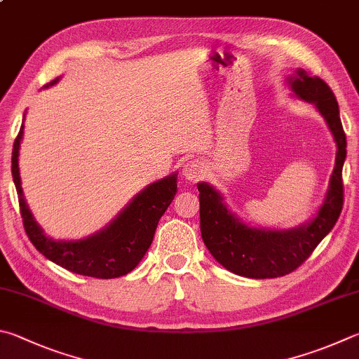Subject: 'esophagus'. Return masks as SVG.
Segmentation results:
<instances>
[{
	"instance_id": "1",
	"label": "esophagus",
	"mask_w": 359,
	"mask_h": 359,
	"mask_svg": "<svg viewBox=\"0 0 359 359\" xmlns=\"http://www.w3.org/2000/svg\"><path fill=\"white\" fill-rule=\"evenodd\" d=\"M202 172H204V169H202L201 163L196 161V160L187 161L184 165V169H182V174H184V177L187 180H190V182L198 180L202 175Z\"/></svg>"
}]
</instances>
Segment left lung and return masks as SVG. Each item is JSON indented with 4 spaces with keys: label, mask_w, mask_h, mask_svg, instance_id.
<instances>
[{
    "label": "left lung",
    "mask_w": 359,
    "mask_h": 359,
    "mask_svg": "<svg viewBox=\"0 0 359 359\" xmlns=\"http://www.w3.org/2000/svg\"><path fill=\"white\" fill-rule=\"evenodd\" d=\"M290 86L299 99L316 103L325 117L337 144L336 165L330 190L317 218L304 227L292 231H262L243 224L227 210L219 194L207 184H199L201 233L205 246L218 262L240 276L265 279L285 276L299 265L333 229L344 205L342 166L347 155V141L339 117L333 90L322 78L297 72Z\"/></svg>",
    "instance_id": "1"
}]
</instances>
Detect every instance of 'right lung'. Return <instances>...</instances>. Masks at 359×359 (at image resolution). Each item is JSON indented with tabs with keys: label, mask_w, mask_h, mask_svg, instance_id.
Returning a JSON list of instances; mask_svg holds the SVG:
<instances>
[{
	"label": "right lung",
	"mask_w": 359,
	"mask_h": 359,
	"mask_svg": "<svg viewBox=\"0 0 359 359\" xmlns=\"http://www.w3.org/2000/svg\"><path fill=\"white\" fill-rule=\"evenodd\" d=\"M22 136L23 126L12 149V177L18 193L25 232L36 250L51 262L83 276L111 279L132 271L152 245L158 221L175 196L177 175L172 174L171 177L147 187L105 231L97 236L80 242H55L37 226L23 199L18 172V149Z\"/></svg>",
	"instance_id": "1"
}]
</instances>
